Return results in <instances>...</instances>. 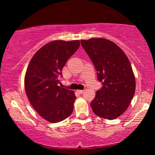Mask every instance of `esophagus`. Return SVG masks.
Here are the masks:
<instances>
[{"label":"esophagus","mask_w":155,"mask_h":155,"mask_svg":"<svg viewBox=\"0 0 155 155\" xmlns=\"http://www.w3.org/2000/svg\"><path fill=\"white\" fill-rule=\"evenodd\" d=\"M77 92L79 93V94H82L84 92V90H77Z\"/></svg>","instance_id":"esophagus-1"}]
</instances>
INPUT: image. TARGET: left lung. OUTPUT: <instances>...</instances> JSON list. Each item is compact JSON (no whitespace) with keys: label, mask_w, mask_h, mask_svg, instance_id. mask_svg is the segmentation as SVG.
<instances>
[{"label":"left lung","mask_w":155,"mask_h":155,"mask_svg":"<svg viewBox=\"0 0 155 155\" xmlns=\"http://www.w3.org/2000/svg\"><path fill=\"white\" fill-rule=\"evenodd\" d=\"M102 87L90 105L97 116L113 120L130 105L135 91V78L128 57L113 41L104 38L81 40Z\"/></svg>","instance_id":"left-lung-1"}]
</instances>
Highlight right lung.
I'll use <instances>...</instances> for the list:
<instances>
[{"label":"right lung","instance_id":"add662e5","mask_svg":"<svg viewBox=\"0 0 155 155\" xmlns=\"http://www.w3.org/2000/svg\"><path fill=\"white\" fill-rule=\"evenodd\" d=\"M79 40L54 41L34 55L25 78L27 96L35 111L50 123H58L71 115L75 92L58 86L62 69L78 49Z\"/></svg>","mask_w":155,"mask_h":155}]
</instances>
